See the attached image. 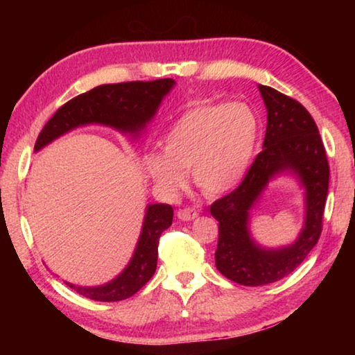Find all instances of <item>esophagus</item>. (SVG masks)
<instances>
[{
    "label": "esophagus",
    "mask_w": 355,
    "mask_h": 355,
    "mask_svg": "<svg viewBox=\"0 0 355 355\" xmlns=\"http://www.w3.org/2000/svg\"><path fill=\"white\" fill-rule=\"evenodd\" d=\"M177 216H178V219L188 222V220L196 219L197 216H199V211H197L196 208H183V209H178Z\"/></svg>",
    "instance_id": "34e87169"
}]
</instances>
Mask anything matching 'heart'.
<instances>
[{
    "mask_svg": "<svg viewBox=\"0 0 355 355\" xmlns=\"http://www.w3.org/2000/svg\"><path fill=\"white\" fill-rule=\"evenodd\" d=\"M258 139V119L244 103L203 100L192 103L163 139L164 153L144 156V167L161 189L175 194L191 169L203 194L219 196L241 182Z\"/></svg>",
    "mask_w": 355,
    "mask_h": 355,
    "instance_id": "heart-1",
    "label": "heart"
}]
</instances>
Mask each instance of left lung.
Instances as JSON below:
<instances>
[{
	"instance_id": "obj_1",
	"label": "left lung",
	"mask_w": 355,
	"mask_h": 355,
	"mask_svg": "<svg viewBox=\"0 0 355 355\" xmlns=\"http://www.w3.org/2000/svg\"><path fill=\"white\" fill-rule=\"evenodd\" d=\"M268 125L263 150L235 191L216 200L209 211L219 222L216 268L244 286H260L291 274L322 232L329 189V163L320 131L305 107L288 95L258 84ZM296 173L306 188V222L300 238L280 250L260 248L250 236L248 211L268 180L282 171Z\"/></svg>"
}]
</instances>
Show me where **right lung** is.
Masks as SVG:
<instances>
[{"mask_svg":"<svg viewBox=\"0 0 355 355\" xmlns=\"http://www.w3.org/2000/svg\"><path fill=\"white\" fill-rule=\"evenodd\" d=\"M173 84L175 81L172 78H164L155 81H130L94 87L92 91L78 95L59 107L55 116L42 128L34 150L37 152L67 131L89 123L106 125L122 133L137 136L146 128L147 122L153 119L156 110ZM172 218L173 209L171 205H148L133 258L122 274L101 286H76L69 282H65V285L81 296L100 302H116L131 297L155 274L159 236L172 225Z\"/></svg>","mask_w":355,"mask_h":355,"instance_id":"add662e5","label":"right lung"}]
</instances>
